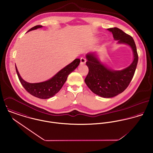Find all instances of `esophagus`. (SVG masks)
I'll list each match as a JSON object with an SVG mask.
<instances>
[{
	"mask_svg": "<svg viewBox=\"0 0 153 153\" xmlns=\"http://www.w3.org/2000/svg\"><path fill=\"white\" fill-rule=\"evenodd\" d=\"M81 64H85V62H86V59L82 57L81 59Z\"/></svg>",
	"mask_w": 153,
	"mask_h": 153,
	"instance_id": "obj_1",
	"label": "esophagus"
}]
</instances>
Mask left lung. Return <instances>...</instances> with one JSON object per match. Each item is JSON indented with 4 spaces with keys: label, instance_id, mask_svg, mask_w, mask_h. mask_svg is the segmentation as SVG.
<instances>
[{
    "label": "left lung",
    "instance_id": "1",
    "mask_svg": "<svg viewBox=\"0 0 153 153\" xmlns=\"http://www.w3.org/2000/svg\"><path fill=\"white\" fill-rule=\"evenodd\" d=\"M115 40L119 44L131 46L134 53V61L130 65L121 71H113L101 63L94 53H88L86 64L89 71L85 82L91 91L104 98H112L123 92L134 76L137 65L138 56L135 42L130 35L118 27L108 29Z\"/></svg>",
    "mask_w": 153,
    "mask_h": 153
}]
</instances>
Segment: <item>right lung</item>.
<instances>
[{
	"instance_id": "1",
	"label": "right lung",
	"mask_w": 153,
	"mask_h": 153,
	"mask_svg": "<svg viewBox=\"0 0 153 153\" xmlns=\"http://www.w3.org/2000/svg\"><path fill=\"white\" fill-rule=\"evenodd\" d=\"M42 27V26L41 25H36L30 29L27 32ZM79 63L80 59H76L72 62L59 71L51 79L42 82L33 84L24 81L21 77L16 65L15 67L19 79L22 86L27 92L33 96L41 99H48L52 97L59 91L65 82L69 74L77 68Z\"/></svg>"
}]
</instances>
